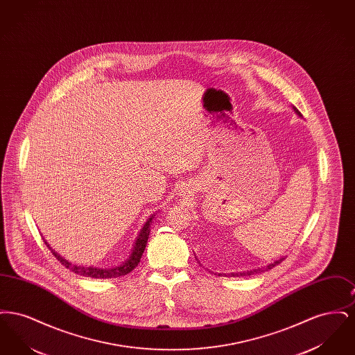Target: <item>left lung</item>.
I'll list each match as a JSON object with an SVG mask.
<instances>
[{"label": "left lung", "instance_id": "8db88e82", "mask_svg": "<svg viewBox=\"0 0 355 355\" xmlns=\"http://www.w3.org/2000/svg\"><path fill=\"white\" fill-rule=\"evenodd\" d=\"M294 110L301 116V113L294 107ZM285 258H281V259H278V261H275V262H272V263H269L268 266H263V268H258V269H254V270H248L243 271V272H232V274H218V275H225V277H243V275H248V277H250V275H253V274H259V272H265V271L270 270L272 269L274 266H277V265H279L282 261H284Z\"/></svg>", "mask_w": 355, "mask_h": 355}]
</instances>
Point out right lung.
<instances>
[{
  "mask_svg": "<svg viewBox=\"0 0 355 355\" xmlns=\"http://www.w3.org/2000/svg\"><path fill=\"white\" fill-rule=\"evenodd\" d=\"M152 220L153 217L152 218H149L148 222L144 225V227H142V230H141L139 236H138L137 241H135V250H133L132 255L129 257V259H128L125 263H122V265H119V266H116V268H113V269L86 268V266L73 265V263L68 262L67 259H64L62 257H60L58 254L54 253V252L51 250V248H49V245H48L46 242H45V243H46V246L51 249L53 255H54V257L61 262V265H64L67 269H69L70 271H73V272H76V274H78V275L90 277V278H117V277L126 275V274H129L130 271L135 270V268H137V265L139 263L141 257H142V253H144V250H145V248H146V242H148V238H149V232H150V223H152Z\"/></svg>",
  "mask_w": 355,
  "mask_h": 355,
  "instance_id": "right-lung-1",
  "label": "right lung"
}]
</instances>
